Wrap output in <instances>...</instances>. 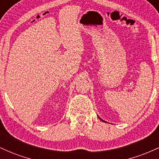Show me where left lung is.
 I'll return each mask as SVG.
<instances>
[{"instance_id":"left-lung-1","label":"left lung","mask_w":159,"mask_h":159,"mask_svg":"<svg viewBox=\"0 0 159 159\" xmlns=\"http://www.w3.org/2000/svg\"><path fill=\"white\" fill-rule=\"evenodd\" d=\"M98 118H99V119H100V120H102V121H103V122H105V121H104V120H102V119H101V118H100V117H98Z\"/></svg>"}]
</instances>
